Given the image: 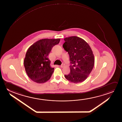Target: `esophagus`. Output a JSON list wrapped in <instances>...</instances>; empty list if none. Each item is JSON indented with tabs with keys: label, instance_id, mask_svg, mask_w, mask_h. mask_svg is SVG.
I'll return each instance as SVG.
<instances>
[{
	"label": "esophagus",
	"instance_id": "34e87169",
	"mask_svg": "<svg viewBox=\"0 0 122 122\" xmlns=\"http://www.w3.org/2000/svg\"><path fill=\"white\" fill-rule=\"evenodd\" d=\"M65 66V64L64 63H62V64L60 66L61 67H64Z\"/></svg>",
	"mask_w": 122,
	"mask_h": 122
}]
</instances>
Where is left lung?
<instances>
[{
  "label": "left lung",
  "mask_w": 122,
  "mask_h": 122,
  "mask_svg": "<svg viewBox=\"0 0 122 122\" xmlns=\"http://www.w3.org/2000/svg\"><path fill=\"white\" fill-rule=\"evenodd\" d=\"M63 47L68 52L71 65V72L64 76L74 83L86 80L94 65V56L89 44L81 38L73 36L64 39Z\"/></svg>",
  "instance_id": "1"
}]
</instances>
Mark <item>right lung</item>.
I'll return each mask as SVG.
<instances>
[{"label": "right lung", "instance_id": "1", "mask_svg": "<svg viewBox=\"0 0 122 122\" xmlns=\"http://www.w3.org/2000/svg\"><path fill=\"white\" fill-rule=\"evenodd\" d=\"M60 41V39H43L28 49L24 63L26 73L32 80L43 83L50 79L54 68L50 66L48 56L53 47Z\"/></svg>", "mask_w": 122, "mask_h": 122}]
</instances>
